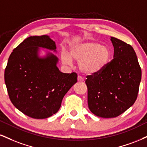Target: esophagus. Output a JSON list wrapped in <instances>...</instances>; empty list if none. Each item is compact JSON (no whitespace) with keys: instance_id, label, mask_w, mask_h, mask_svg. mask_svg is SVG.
I'll list each match as a JSON object with an SVG mask.
<instances>
[{"instance_id":"obj_1","label":"esophagus","mask_w":147,"mask_h":147,"mask_svg":"<svg viewBox=\"0 0 147 147\" xmlns=\"http://www.w3.org/2000/svg\"><path fill=\"white\" fill-rule=\"evenodd\" d=\"M77 79H78V82H84V78H83L81 76H78V78H77Z\"/></svg>"}]
</instances>
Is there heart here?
Listing matches in <instances>:
<instances>
[{
  "mask_svg": "<svg viewBox=\"0 0 147 147\" xmlns=\"http://www.w3.org/2000/svg\"><path fill=\"white\" fill-rule=\"evenodd\" d=\"M70 57L79 62L80 70L86 75L101 72L110 61L112 52L108 47L97 42H87L73 45L70 50ZM66 53H61L63 63L70 64L71 59Z\"/></svg>",
  "mask_w": 147,
  "mask_h": 147,
  "instance_id": "heart-1",
  "label": "heart"
}]
</instances>
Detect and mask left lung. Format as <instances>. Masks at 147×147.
<instances>
[{
    "mask_svg": "<svg viewBox=\"0 0 147 147\" xmlns=\"http://www.w3.org/2000/svg\"><path fill=\"white\" fill-rule=\"evenodd\" d=\"M114 59L101 72L88 75V103L90 110L101 118H115L124 113L137 99L142 71L133 47L111 38Z\"/></svg>",
    "mask_w": 147,
    "mask_h": 147,
    "instance_id": "obj_1",
    "label": "left lung"
}]
</instances>
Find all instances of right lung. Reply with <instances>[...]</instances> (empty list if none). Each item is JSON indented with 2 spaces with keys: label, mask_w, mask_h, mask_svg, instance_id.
<instances>
[{
  "label": "right lung",
  "mask_w": 147,
  "mask_h": 147,
  "mask_svg": "<svg viewBox=\"0 0 147 147\" xmlns=\"http://www.w3.org/2000/svg\"><path fill=\"white\" fill-rule=\"evenodd\" d=\"M38 47L55 50L49 35L31 36L13 50L5 70V82L13 105L23 114L43 119L61 107L63 96L77 81V74L63 73L56 66L58 59L49 54L38 57Z\"/></svg>",
  "instance_id": "add662e5"
}]
</instances>
